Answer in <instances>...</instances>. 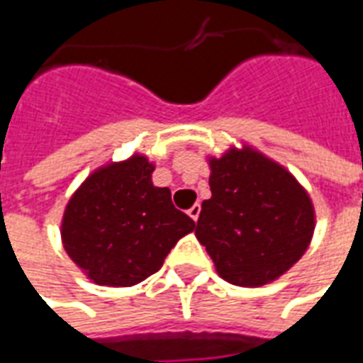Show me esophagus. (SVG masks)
Here are the masks:
<instances>
[{"label": "esophagus", "mask_w": 363, "mask_h": 363, "mask_svg": "<svg viewBox=\"0 0 363 363\" xmlns=\"http://www.w3.org/2000/svg\"><path fill=\"white\" fill-rule=\"evenodd\" d=\"M199 213H201V205H199V203H195L194 207L187 211V215L194 218V220H197V218H199Z\"/></svg>", "instance_id": "esophagus-1"}]
</instances>
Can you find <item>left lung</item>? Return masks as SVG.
<instances>
[{
	"label": "left lung",
	"instance_id": "left-lung-1",
	"mask_svg": "<svg viewBox=\"0 0 363 363\" xmlns=\"http://www.w3.org/2000/svg\"><path fill=\"white\" fill-rule=\"evenodd\" d=\"M211 199L195 228L217 274L242 287L284 276L315 230L309 194L295 177L250 146L211 158Z\"/></svg>",
	"mask_w": 363,
	"mask_h": 363
}]
</instances>
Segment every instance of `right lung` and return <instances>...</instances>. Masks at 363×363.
I'll use <instances>...</instances> for the list:
<instances>
[{"instance_id":"obj_1","label":"right lung","mask_w":363,"mask_h":363,"mask_svg":"<svg viewBox=\"0 0 363 363\" xmlns=\"http://www.w3.org/2000/svg\"><path fill=\"white\" fill-rule=\"evenodd\" d=\"M152 172L154 164L140 154L107 164L66 205L64 248L95 284H140L195 228L194 218L174 207L168 187L154 186Z\"/></svg>"}]
</instances>
